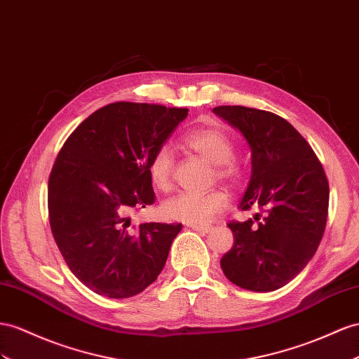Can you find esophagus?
Returning a JSON list of instances; mask_svg holds the SVG:
<instances>
[{"label":"esophagus","instance_id":"obj_1","mask_svg":"<svg viewBox=\"0 0 359 359\" xmlns=\"http://www.w3.org/2000/svg\"><path fill=\"white\" fill-rule=\"evenodd\" d=\"M189 227H192V229H194V231H197L198 233H203V235H206V233H209L210 231H212V227H210V226H196V224H192Z\"/></svg>","mask_w":359,"mask_h":359}]
</instances>
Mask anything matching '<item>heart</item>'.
Masks as SVG:
<instances>
[{"label": "heart", "mask_w": 359, "mask_h": 359, "mask_svg": "<svg viewBox=\"0 0 359 359\" xmlns=\"http://www.w3.org/2000/svg\"><path fill=\"white\" fill-rule=\"evenodd\" d=\"M183 144L189 150L200 154L208 162L214 163L219 179L238 182L243 176V167L233 159V141L224 128L218 126L198 127L183 136ZM174 171V156L170 145L163 144L151 156L149 174L153 185L167 191L171 187ZM229 194L222 189H210L208 192H182L163 203V214L172 222L187 224L205 226L215 215L227 208Z\"/></svg>", "instance_id": "b5f03b06"}]
</instances>
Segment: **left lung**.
<instances>
[{
	"label": "left lung",
	"mask_w": 359,
	"mask_h": 359,
	"mask_svg": "<svg viewBox=\"0 0 359 359\" xmlns=\"http://www.w3.org/2000/svg\"><path fill=\"white\" fill-rule=\"evenodd\" d=\"M252 150V177L241 210L261 212L231 222L235 243L219 264L226 278L250 291H274L306 267L323 238L329 183L314 150L287 119L267 110L217 106Z\"/></svg>",
	"instance_id": "obj_1"
}]
</instances>
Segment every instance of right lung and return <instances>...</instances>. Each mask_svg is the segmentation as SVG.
<instances>
[{
	"label": "right lung",
	"mask_w": 359,
	"mask_h": 359,
	"mask_svg": "<svg viewBox=\"0 0 359 359\" xmlns=\"http://www.w3.org/2000/svg\"><path fill=\"white\" fill-rule=\"evenodd\" d=\"M188 109L118 101L89 115L60 149L48 179L51 232L69 270L89 290L132 297L161 274L182 224L130 226L153 205L154 151Z\"/></svg>",
	"instance_id": "1"
}]
</instances>
